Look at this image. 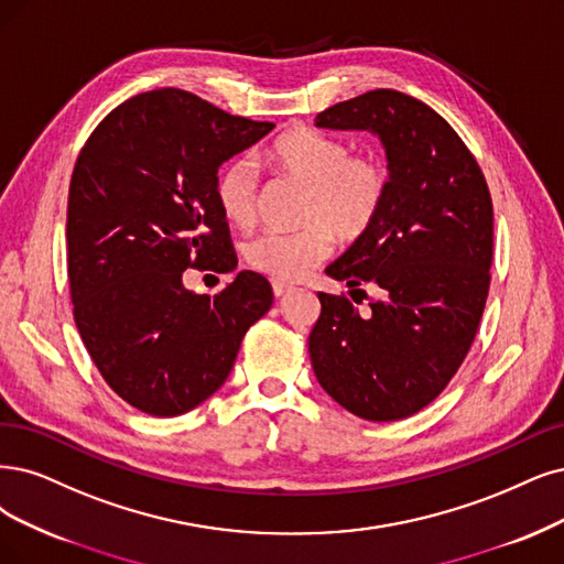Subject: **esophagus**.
Masks as SVG:
<instances>
[{
	"label": "esophagus",
	"mask_w": 564,
	"mask_h": 564,
	"mask_svg": "<svg viewBox=\"0 0 564 564\" xmlns=\"http://www.w3.org/2000/svg\"><path fill=\"white\" fill-rule=\"evenodd\" d=\"M271 290H274V295L276 297H283V295H288L290 290H293V285L290 283H283V281H271Z\"/></svg>",
	"instance_id": "1"
}]
</instances>
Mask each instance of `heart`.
I'll list each match as a JSON object with an SVG mask.
<instances>
[{"label": "heart", "instance_id": "obj_1", "mask_svg": "<svg viewBox=\"0 0 564 564\" xmlns=\"http://www.w3.org/2000/svg\"><path fill=\"white\" fill-rule=\"evenodd\" d=\"M264 162L276 176L306 185L300 206V229L264 232L246 248L248 264L279 281H297L321 264L344 241L360 239L379 220L390 170L373 153H350L348 145L308 128L279 134L264 149ZM216 202L223 216L241 227L258 218V176L253 162L237 158L216 178Z\"/></svg>", "mask_w": 564, "mask_h": 564}]
</instances>
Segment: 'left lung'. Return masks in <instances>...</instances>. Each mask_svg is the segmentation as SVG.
I'll list each match as a JSON object with an SVG mask.
<instances>
[{
	"mask_svg": "<svg viewBox=\"0 0 564 564\" xmlns=\"http://www.w3.org/2000/svg\"><path fill=\"white\" fill-rule=\"evenodd\" d=\"M316 128L379 134L390 193L379 220L325 274L379 290L367 308L318 293L311 365L332 400L365 421L419 413L448 386L481 323L492 264V199L481 166L421 99L371 90Z\"/></svg>",
	"mask_w": 564,
	"mask_h": 564,
	"instance_id": "left-lung-1",
	"label": "left lung"
}]
</instances>
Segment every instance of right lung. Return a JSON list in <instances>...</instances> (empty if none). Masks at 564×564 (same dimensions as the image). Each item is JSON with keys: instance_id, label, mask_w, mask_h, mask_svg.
Masks as SVG:
<instances>
[{"instance_id": "obj_1", "label": "right lung", "mask_w": 564, "mask_h": 564, "mask_svg": "<svg viewBox=\"0 0 564 564\" xmlns=\"http://www.w3.org/2000/svg\"><path fill=\"white\" fill-rule=\"evenodd\" d=\"M271 130L162 88L122 101L78 153L67 204L74 321L104 381L143 413L170 419L212 398L274 302L256 271L214 297L183 285L185 269H237L218 166Z\"/></svg>"}]
</instances>
